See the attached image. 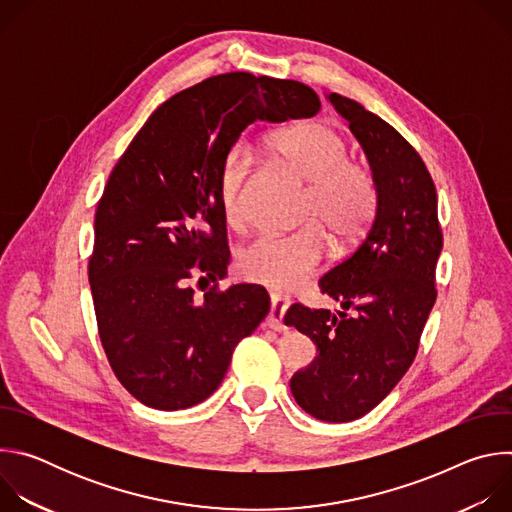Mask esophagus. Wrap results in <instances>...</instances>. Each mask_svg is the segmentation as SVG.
<instances>
[{
    "label": "esophagus",
    "mask_w": 512,
    "mask_h": 512,
    "mask_svg": "<svg viewBox=\"0 0 512 512\" xmlns=\"http://www.w3.org/2000/svg\"><path fill=\"white\" fill-rule=\"evenodd\" d=\"M287 308H289V300H287V298H281V296H277V294L271 296V312H269V316H267V326H269L271 330H275V332L285 330V326H283V316H285Z\"/></svg>",
    "instance_id": "1"
}]
</instances>
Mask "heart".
<instances>
[{
	"label": "heart",
	"instance_id": "obj_1",
	"mask_svg": "<svg viewBox=\"0 0 512 512\" xmlns=\"http://www.w3.org/2000/svg\"><path fill=\"white\" fill-rule=\"evenodd\" d=\"M271 150L308 182L300 221L304 229L251 239L237 255L243 277L273 289H291L308 279L328 253V238L336 247H348L367 233L379 200L373 172L348 160L344 135L328 123H306L279 131L269 141ZM253 158L243 143L225 154L218 172V198L231 227L245 223V192Z\"/></svg>",
	"mask_w": 512,
	"mask_h": 512
}]
</instances>
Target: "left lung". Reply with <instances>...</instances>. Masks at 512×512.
<instances>
[{"mask_svg": "<svg viewBox=\"0 0 512 512\" xmlns=\"http://www.w3.org/2000/svg\"><path fill=\"white\" fill-rule=\"evenodd\" d=\"M326 99L367 154L379 200L360 245L318 283L342 310L294 304L283 322L318 348L308 367L291 377V395L312 417L344 423L375 409L411 367L435 304L444 239L433 180L407 139L348 97Z\"/></svg>", "mask_w": 512, "mask_h": 512, "instance_id": "obj_1", "label": "left lung"}]
</instances>
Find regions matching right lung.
<instances>
[{
	"mask_svg": "<svg viewBox=\"0 0 512 512\" xmlns=\"http://www.w3.org/2000/svg\"><path fill=\"white\" fill-rule=\"evenodd\" d=\"M318 111V95L298 81L218 75L162 103L113 168L95 214L89 283L111 369L143 405L202 403L269 314L259 285H214L196 302L188 279L227 275L218 172L245 127Z\"/></svg>",
	"mask_w": 512,
	"mask_h": 512,
	"instance_id": "obj_1",
	"label": "right lung"
}]
</instances>
